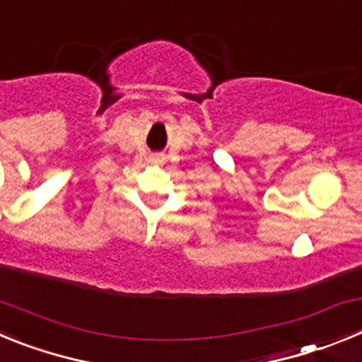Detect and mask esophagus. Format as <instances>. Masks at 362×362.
<instances>
[{
	"mask_svg": "<svg viewBox=\"0 0 362 362\" xmlns=\"http://www.w3.org/2000/svg\"><path fill=\"white\" fill-rule=\"evenodd\" d=\"M152 161H156V163H158V161H161V159H159V158H152Z\"/></svg>",
	"mask_w": 362,
	"mask_h": 362,
	"instance_id": "obj_1",
	"label": "esophagus"
}]
</instances>
